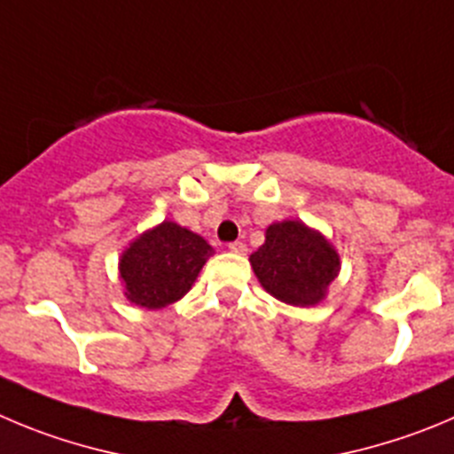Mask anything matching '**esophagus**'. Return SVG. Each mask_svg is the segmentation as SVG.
Masks as SVG:
<instances>
[{
    "mask_svg": "<svg viewBox=\"0 0 454 454\" xmlns=\"http://www.w3.org/2000/svg\"><path fill=\"white\" fill-rule=\"evenodd\" d=\"M228 251L237 253V255H244L248 248H247V244H244V241H232V244H228Z\"/></svg>",
    "mask_w": 454,
    "mask_h": 454,
    "instance_id": "obj_1",
    "label": "esophagus"
}]
</instances>
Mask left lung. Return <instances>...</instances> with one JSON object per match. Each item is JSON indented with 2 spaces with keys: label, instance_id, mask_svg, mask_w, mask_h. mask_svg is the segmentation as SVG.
Segmentation results:
<instances>
[{
  "label": "left lung",
  "instance_id": "1",
  "mask_svg": "<svg viewBox=\"0 0 454 454\" xmlns=\"http://www.w3.org/2000/svg\"><path fill=\"white\" fill-rule=\"evenodd\" d=\"M251 264L273 298L295 307L320 302L340 269L332 244L302 222L266 228V241L251 255Z\"/></svg>",
  "mask_w": 454,
  "mask_h": 454
}]
</instances>
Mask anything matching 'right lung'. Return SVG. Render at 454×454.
I'll list each match as a JSON object with an SVG mask.
<instances>
[{"label":"right lung","mask_w":454,"mask_h":454,"mask_svg":"<svg viewBox=\"0 0 454 454\" xmlns=\"http://www.w3.org/2000/svg\"><path fill=\"white\" fill-rule=\"evenodd\" d=\"M210 255L213 247L203 237L175 222H163L122 253L125 295L138 307H168L188 294Z\"/></svg>","instance_id":"1"}]
</instances>
